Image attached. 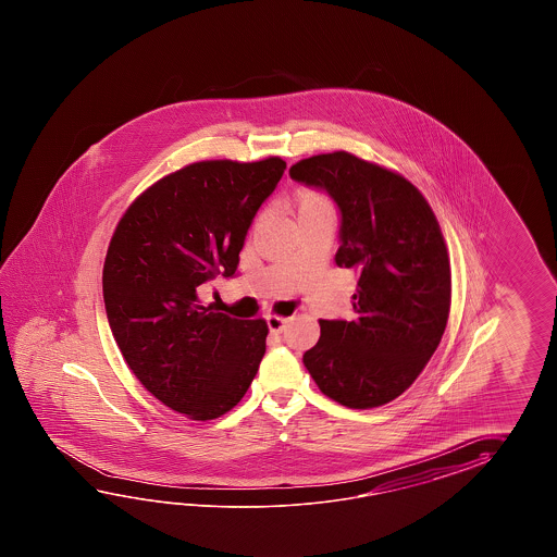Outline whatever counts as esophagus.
Returning <instances> with one entry per match:
<instances>
[{
	"label": "esophagus",
	"instance_id": "esophagus-1",
	"mask_svg": "<svg viewBox=\"0 0 557 557\" xmlns=\"http://www.w3.org/2000/svg\"><path fill=\"white\" fill-rule=\"evenodd\" d=\"M286 322L288 320L283 319V317H269L267 319V326H269V331L273 332V334H281L284 331V326H286Z\"/></svg>",
	"mask_w": 557,
	"mask_h": 557
}]
</instances>
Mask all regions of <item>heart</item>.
I'll list each match as a JSON object with an SVG mask.
<instances>
[{"label": "heart", "mask_w": 557, "mask_h": 557, "mask_svg": "<svg viewBox=\"0 0 557 557\" xmlns=\"http://www.w3.org/2000/svg\"><path fill=\"white\" fill-rule=\"evenodd\" d=\"M296 205H298V213L319 211V209H331L329 201H326L322 195H319V193H314V190H302V193L298 195V199H296Z\"/></svg>", "instance_id": "heart-1"}]
</instances>
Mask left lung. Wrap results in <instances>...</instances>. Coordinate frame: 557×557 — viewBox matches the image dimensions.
I'll return each instance as SVG.
<instances>
[{
  "label": "left lung",
  "instance_id": "1",
  "mask_svg": "<svg viewBox=\"0 0 557 557\" xmlns=\"http://www.w3.org/2000/svg\"><path fill=\"white\" fill-rule=\"evenodd\" d=\"M290 178L336 202L334 262L358 274L355 319L320 320L302 362L343 406L391 403L424 370L448 322L450 261L438 221L410 181L344 151L298 161Z\"/></svg>",
  "mask_w": 557,
  "mask_h": 557
}]
</instances>
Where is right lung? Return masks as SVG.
I'll return each instance as SVG.
<instances>
[{
    "label": "right lung",
    "mask_w": 557,
    "mask_h": 557,
    "mask_svg": "<svg viewBox=\"0 0 557 557\" xmlns=\"http://www.w3.org/2000/svg\"><path fill=\"white\" fill-rule=\"evenodd\" d=\"M286 163L201 161L157 181L119 221L103 267L107 320L133 374L157 400L213 420L249 391L267 322L199 302V286L237 276L255 214Z\"/></svg>",
    "instance_id": "right-lung-1"
}]
</instances>
